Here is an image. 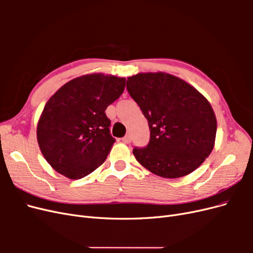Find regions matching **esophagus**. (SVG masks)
Wrapping results in <instances>:
<instances>
[{
  "label": "esophagus",
  "mask_w": 253,
  "mask_h": 253,
  "mask_svg": "<svg viewBox=\"0 0 253 253\" xmlns=\"http://www.w3.org/2000/svg\"><path fill=\"white\" fill-rule=\"evenodd\" d=\"M121 140L124 141L125 143H129V142H131V140H132V139H131V136H129V135H126V136H125L124 138H122Z\"/></svg>",
  "instance_id": "esophagus-1"
}]
</instances>
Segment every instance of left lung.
I'll list each match as a JSON object with an SVG mask.
<instances>
[{"label": "left lung", "instance_id": "8db88e82", "mask_svg": "<svg viewBox=\"0 0 253 253\" xmlns=\"http://www.w3.org/2000/svg\"><path fill=\"white\" fill-rule=\"evenodd\" d=\"M126 89L148 119L150 141L135 147L137 162L166 178L197 169L210 155L216 118L208 100L193 86L166 73L138 74Z\"/></svg>", "mask_w": 253, "mask_h": 253}]
</instances>
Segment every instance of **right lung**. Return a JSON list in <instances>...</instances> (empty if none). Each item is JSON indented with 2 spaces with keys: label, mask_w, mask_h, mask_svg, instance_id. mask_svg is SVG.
<instances>
[{
  "label": "right lung",
  "mask_w": 253,
  "mask_h": 253,
  "mask_svg": "<svg viewBox=\"0 0 253 253\" xmlns=\"http://www.w3.org/2000/svg\"><path fill=\"white\" fill-rule=\"evenodd\" d=\"M125 86V78L91 74L71 80L50 97L38 124L37 138L57 172L79 179L104 163L116 141L105 110Z\"/></svg>",
  "instance_id": "right-lung-1"
}]
</instances>
